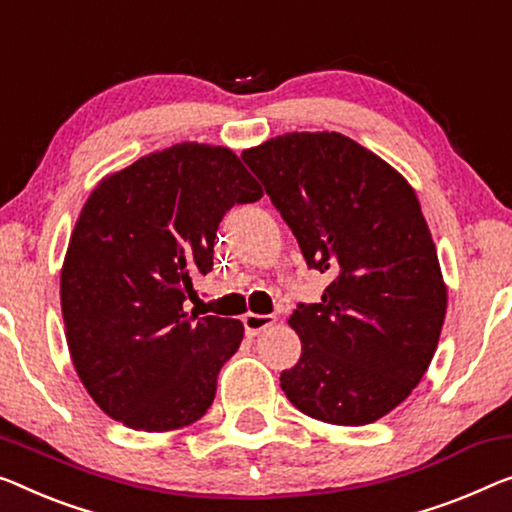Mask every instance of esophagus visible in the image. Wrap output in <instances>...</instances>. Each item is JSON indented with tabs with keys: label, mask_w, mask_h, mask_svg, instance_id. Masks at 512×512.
<instances>
[{
	"label": "esophagus",
	"mask_w": 512,
	"mask_h": 512,
	"mask_svg": "<svg viewBox=\"0 0 512 512\" xmlns=\"http://www.w3.org/2000/svg\"><path fill=\"white\" fill-rule=\"evenodd\" d=\"M273 324H276V317H273V315H255V312H248V315H243V326H246L248 338H255V335L266 331Z\"/></svg>",
	"instance_id": "34e87169"
}]
</instances>
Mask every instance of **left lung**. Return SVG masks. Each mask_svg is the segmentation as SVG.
Returning <instances> with one entry per match:
<instances>
[{
  "instance_id": "obj_1",
  "label": "left lung",
  "mask_w": 512,
  "mask_h": 512,
  "mask_svg": "<svg viewBox=\"0 0 512 512\" xmlns=\"http://www.w3.org/2000/svg\"><path fill=\"white\" fill-rule=\"evenodd\" d=\"M305 264L331 273L289 317L303 342L280 386L305 416L368 425L423 379L446 317L437 248L416 193L340 133H287L243 151Z\"/></svg>"
}]
</instances>
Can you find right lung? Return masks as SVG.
<instances>
[{
    "instance_id": "right-lung-1",
    "label": "right lung",
    "mask_w": 512,
    "mask_h": 512,
    "mask_svg": "<svg viewBox=\"0 0 512 512\" xmlns=\"http://www.w3.org/2000/svg\"><path fill=\"white\" fill-rule=\"evenodd\" d=\"M262 197L230 149L183 142L98 186L61 271L75 370L114 421L167 432L195 423L239 349V319L188 315L193 278L213 269L220 220Z\"/></svg>"
}]
</instances>
